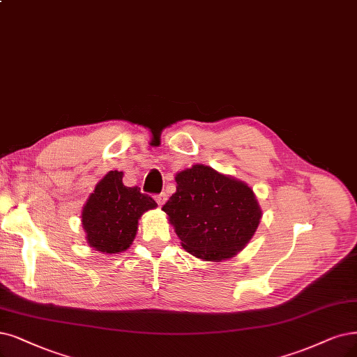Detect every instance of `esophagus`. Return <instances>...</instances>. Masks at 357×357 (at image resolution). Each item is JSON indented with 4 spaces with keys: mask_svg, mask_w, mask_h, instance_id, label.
<instances>
[{
    "mask_svg": "<svg viewBox=\"0 0 357 357\" xmlns=\"http://www.w3.org/2000/svg\"><path fill=\"white\" fill-rule=\"evenodd\" d=\"M166 200H167V194L166 192H160V194L155 195V202H157L158 206H163Z\"/></svg>",
    "mask_w": 357,
    "mask_h": 357,
    "instance_id": "esophagus-1",
    "label": "esophagus"
}]
</instances>
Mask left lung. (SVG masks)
Masks as SVG:
<instances>
[{
    "instance_id": "obj_1",
    "label": "left lung",
    "mask_w": 357,
    "mask_h": 357,
    "mask_svg": "<svg viewBox=\"0 0 357 357\" xmlns=\"http://www.w3.org/2000/svg\"><path fill=\"white\" fill-rule=\"evenodd\" d=\"M175 179L176 192L162 210L188 253L220 261L252 240L261 210L247 183L204 165L182 170Z\"/></svg>"
}]
</instances>
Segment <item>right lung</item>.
I'll return each instance as SVG.
<instances>
[{"label": "right lung", "mask_w": 357, "mask_h": 357, "mask_svg": "<svg viewBox=\"0 0 357 357\" xmlns=\"http://www.w3.org/2000/svg\"><path fill=\"white\" fill-rule=\"evenodd\" d=\"M122 179L123 172H109L84 206L86 241L97 252L112 255L126 250L135 238L141 215L157 206L138 187H125Z\"/></svg>", "instance_id": "1"}]
</instances>
